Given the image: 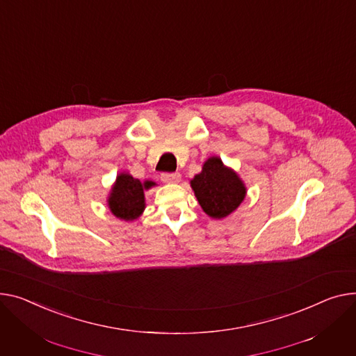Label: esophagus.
<instances>
[{
  "label": "esophagus",
  "instance_id": "esophagus-1",
  "mask_svg": "<svg viewBox=\"0 0 356 356\" xmlns=\"http://www.w3.org/2000/svg\"><path fill=\"white\" fill-rule=\"evenodd\" d=\"M160 179L164 183H179L181 176H180V173H161Z\"/></svg>",
  "mask_w": 356,
  "mask_h": 356
}]
</instances>
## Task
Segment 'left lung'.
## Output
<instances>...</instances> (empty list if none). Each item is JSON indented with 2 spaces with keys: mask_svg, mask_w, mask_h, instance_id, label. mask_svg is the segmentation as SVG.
I'll list each match as a JSON object with an SVG mask.
<instances>
[{
  "mask_svg": "<svg viewBox=\"0 0 356 356\" xmlns=\"http://www.w3.org/2000/svg\"><path fill=\"white\" fill-rule=\"evenodd\" d=\"M191 186L203 211L213 219L229 216L246 196L242 179L216 156L204 161L202 172L191 180Z\"/></svg>",
  "mask_w": 356,
  "mask_h": 356,
  "instance_id": "1",
  "label": "left lung"
}]
</instances>
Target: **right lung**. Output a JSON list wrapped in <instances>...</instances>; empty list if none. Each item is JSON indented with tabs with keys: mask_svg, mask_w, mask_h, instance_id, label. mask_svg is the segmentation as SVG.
Masks as SVG:
<instances>
[{
	"mask_svg": "<svg viewBox=\"0 0 356 356\" xmlns=\"http://www.w3.org/2000/svg\"><path fill=\"white\" fill-rule=\"evenodd\" d=\"M153 186H156V183L152 180L140 181L129 173H120L107 199L110 211L115 218L126 222L137 219L146 207L145 191H149Z\"/></svg>",
	"mask_w": 356,
	"mask_h": 356,
	"instance_id": "right-lung-1",
	"label": "right lung"
}]
</instances>
